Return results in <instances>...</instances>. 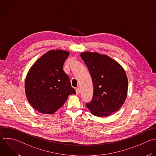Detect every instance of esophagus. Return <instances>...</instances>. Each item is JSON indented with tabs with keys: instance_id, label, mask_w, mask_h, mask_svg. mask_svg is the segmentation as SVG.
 Segmentation results:
<instances>
[{
	"instance_id": "34e87169",
	"label": "esophagus",
	"mask_w": 156,
	"mask_h": 156,
	"mask_svg": "<svg viewBox=\"0 0 156 156\" xmlns=\"http://www.w3.org/2000/svg\"><path fill=\"white\" fill-rule=\"evenodd\" d=\"M76 94H77V95H79V94H80V88H77L76 89Z\"/></svg>"
}]
</instances>
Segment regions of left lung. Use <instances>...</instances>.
<instances>
[{"mask_svg": "<svg viewBox=\"0 0 156 156\" xmlns=\"http://www.w3.org/2000/svg\"><path fill=\"white\" fill-rule=\"evenodd\" d=\"M80 57L90 71L94 87L92 101L86 104L87 107L99 117L116 112L127 94L128 80L124 69L107 55L83 52Z\"/></svg>", "mask_w": 156, "mask_h": 156, "instance_id": "left-lung-1", "label": "left lung"}]
</instances>
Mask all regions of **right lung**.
Here are the masks:
<instances>
[{
    "mask_svg": "<svg viewBox=\"0 0 156 156\" xmlns=\"http://www.w3.org/2000/svg\"><path fill=\"white\" fill-rule=\"evenodd\" d=\"M69 55L65 50H50L40 57L27 73L26 95L33 108L41 113H54L70 94H76L63 69Z\"/></svg>",
    "mask_w": 156,
    "mask_h": 156,
    "instance_id": "1",
    "label": "right lung"
}]
</instances>
